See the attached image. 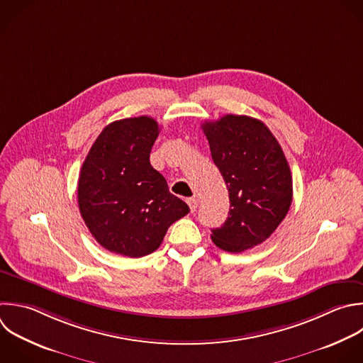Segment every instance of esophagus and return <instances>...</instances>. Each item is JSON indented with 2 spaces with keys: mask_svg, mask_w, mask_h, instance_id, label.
Here are the masks:
<instances>
[{
  "mask_svg": "<svg viewBox=\"0 0 363 363\" xmlns=\"http://www.w3.org/2000/svg\"><path fill=\"white\" fill-rule=\"evenodd\" d=\"M187 204L190 207V211L194 213L197 210V206H199V200L196 197H191V199H187Z\"/></svg>",
  "mask_w": 363,
  "mask_h": 363,
  "instance_id": "esophagus-1",
  "label": "esophagus"
}]
</instances>
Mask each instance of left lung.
<instances>
[{"label":"left lung","instance_id":"left-lung-1","mask_svg":"<svg viewBox=\"0 0 363 363\" xmlns=\"http://www.w3.org/2000/svg\"><path fill=\"white\" fill-rule=\"evenodd\" d=\"M201 129L230 197L228 217L211 230V240L224 251L241 252L265 241L285 218L291 170L278 140L258 119L225 115Z\"/></svg>","mask_w":363,"mask_h":363}]
</instances>
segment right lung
<instances>
[{
	"instance_id": "1",
	"label": "right lung",
	"mask_w": 363,
	"mask_h": 363,
	"mask_svg": "<svg viewBox=\"0 0 363 363\" xmlns=\"http://www.w3.org/2000/svg\"><path fill=\"white\" fill-rule=\"evenodd\" d=\"M159 130L149 116L112 122L82 164L79 211L95 240L111 252L132 258L153 252L167 228L190 211L150 164Z\"/></svg>"
}]
</instances>
